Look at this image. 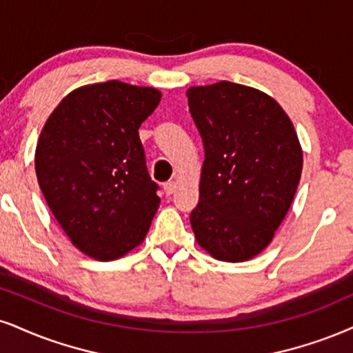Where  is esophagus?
Wrapping results in <instances>:
<instances>
[{"label": "esophagus", "mask_w": 353, "mask_h": 353, "mask_svg": "<svg viewBox=\"0 0 353 353\" xmlns=\"http://www.w3.org/2000/svg\"><path fill=\"white\" fill-rule=\"evenodd\" d=\"M175 188H176L175 181H167V183L163 185V191H165V194H167V196H172L173 191H175Z\"/></svg>", "instance_id": "esophagus-1"}]
</instances>
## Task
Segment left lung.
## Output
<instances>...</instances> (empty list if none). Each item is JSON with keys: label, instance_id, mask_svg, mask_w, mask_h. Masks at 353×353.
<instances>
[{"label": "left lung", "instance_id": "left-lung-1", "mask_svg": "<svg viewBox=\"0 0 353 353\" xmlns=\"http://www.w3.org/2000/svg\"><path fill=\"white\" fill-rule=\"evenodd\" d=\"M186 97L204 145L194 237L217 260L245 262L272 242L293 203L303 170L296 130L250 86L219 81Z\"/></svg>", "mask_w": 353, "mask_h": 353}]
</instances>
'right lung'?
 <instances>
[{
	"instance_id": "add662e5",
	"label": "right lung",
	"mask_w": 353,
	"mask_h": 353,
	"mask_svg": "<svg viewBox=\"0 0 353 353\" xmlns=\"http://www.w3.org/2000/svg\"><path fill=\"white\" fill-rule=\"evenodd\" d=\"M155 88L111 80L68 93L43 125L36 173L52 214L73 245L119 259L149 232L160 198L139 128L159 106Z\"/></svg>"
}]
</instances>
